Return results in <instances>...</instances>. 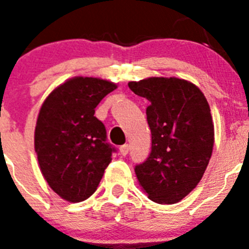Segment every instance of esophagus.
<instances>
[{"mask_svg":"<svg viewBox=\"0 0 249 249\" xmlns=\"http://www.w3.org/2000/svg\"><path fill=\"white\" fill-rule=\"evenodd\" d=\"M120 152L122 156H127L129 152V146L128 144H123V146L120 147Z\"/></svg>","mask_w":249,"mask_h":249,"instance_id":"obj_1","label":"esophagus"}]
</instances>
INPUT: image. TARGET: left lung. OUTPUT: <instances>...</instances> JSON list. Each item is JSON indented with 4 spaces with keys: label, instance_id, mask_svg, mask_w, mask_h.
<instances>
[{
    "label": "left lung",
    "instance_id": "obj_1",
    "mask_svg": "<svg viewBox=\"0 0 249 249\" xmlns=\"http://www.w3.org/2000/svg\"><path fill=\"white\" fill-rule=\"evenodd\" d=\"M128 87L149 101L152 149L135 167L138 182L153 202L177 203L198 184L212 156L210 105L197 86L176 77H151Z\"/></svg>",
    "mask_w": 249,
    "mask_h": 249
}]
</instances>
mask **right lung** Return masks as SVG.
I'll use <instances>...</instances> for the list:
<instances>
[{
	"label": "right lung",
	"mask_w": 249,
	"mask_h": 249,
	"mask_svg": "<svg viewBox=\"0 0 249 249\" xmlns=\"http://www.w3.org/2000/svg\"><path fill=\"white\" fill-rule=\"evenodd\" d=\"M117 86L74 77L48 94L35 129V151L48 186L68 202H82L97 190L116 152L94 108Z\"/></svg>",
	"instance_id": "1"
}]
</instances>
